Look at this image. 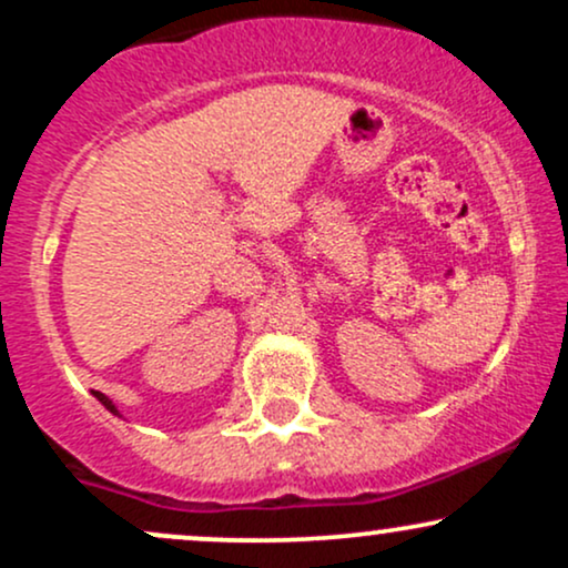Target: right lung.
Segmentation results:
<instances>
[{"label":"right lung","instance_id":"obj_1","mask_svg":"<svg viewBox=\"0 0 568 568\" xmlns=\"http://www.w3.org/2000/svg\"><path fill=\"white\" fill-rule=\"evenodd\" d=\"M95 397H98V400H101V403H103V406H106L109 410H112V414H116L114 403H112V400H109V397H106V395H103V393H95Z\"/></svg>","mask_w":568,"mask_h":568}]
</instances>
